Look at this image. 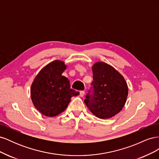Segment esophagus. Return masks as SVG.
<instances>
[{"label": "esophagus", "instance_id": "34e87169", "mask_svg": "<svg viewBox=\"0 0 159 159\" xmlns=\"http://www.w3.org/2000/svg\"><path fill=\"white\" fill-rule=\"evenodd\" d=\"M84 95H85V91H81L80 93V97H84Z\"/></svg>", "mask_w": 159, "mask_h": 159}]
</instances>
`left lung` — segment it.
<instances>
[{"instance_id": "8db88e82", "label": "left lung", "mask_w": 159, "mask_h": 159, "mask_svg": "<svg viewBox=\"0 0 159 159\" xmlns=\"http://www.w3.org/2000/svg\"><path fill=\"white\" fill-rule=\"evenodd\" d=\"M92 71V89L88 91L84 102L96 117H112L125 104L128 95L127 82L121 74L104 62L95 63Z\"/></svg>"}]
</instances>
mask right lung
Listing matches in <instances>:
<instances>
[{"mask_svg": "<svg viewBox=\"0 0 159 159\" xmlns=\"http://www.w3.org/2000/svg\"><path fill=\"white\" fill-rule=\"evenodd\" d=\"M66 69L63 61L55 60L43 68L34 80L30 89L32 103L45 116L54 117L63 112L71 98L80 94L70 88V81L61 75Z\"/></svg>", "mask_w": 159, "mask_h": 159, "instance_id": "add662e5", "label": "right lung"}]
</instances>
